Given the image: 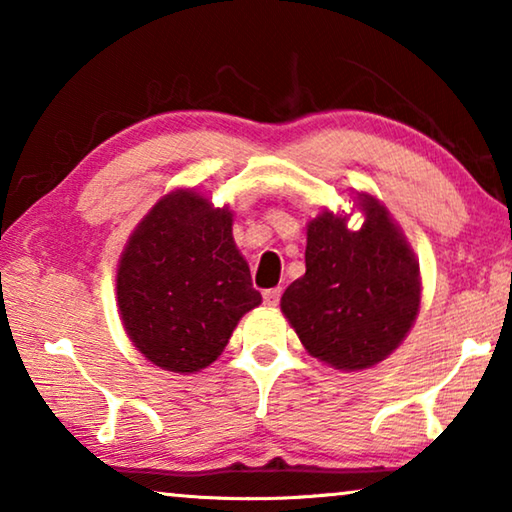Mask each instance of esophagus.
Returning <instances> with one entry per match:
<instances>
[{
  "label": "esophagus",
  "mask_w": 512,
  "mask_h": 512,
  "mask_svg": "<svg viewBox=\"0 0 512 512\" xmlns=\"http://www.w3.org/2000/svg\"><path fill=\"white\" fill-rule=\"evenodd\" d=\"M262 296H264V302H266V305H268V307H275V305H277V302H280V296H282V289H280V287H275V289H266V291L262 293Z\"/></svg>",
  "instance_id": "esophagus-1"
}]
</instances>
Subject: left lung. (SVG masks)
<instances>
[{
	"mask_svg": "<svg viewBox=\"0 0 512 512\" xmlns=\"http://www.w3.org/2000/svg\"><path fill=\"white\" fill-rule=\"evenodd\" d=\"M361 230L323 212L309 223L307 273L282 296V311L302 345L341 370L386 359L420 309V268L388 212L359 198Z\"/></svg>",
	"mask_w": 512,
	"mask_h": 512,
	"instance_id": "left-lung-1",
	"label": "left lung"
}]
</instances>
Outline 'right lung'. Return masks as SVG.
Masks as SVG:
<instances>
[{"label":"right lung","instance_id":"1","mask_svg":"<svg viewBox=\"0 0 512 512\" xmlns=\"http://www.w3.org/2000/svg\"><path fill=\"white\" fill-rule=\"evenodd\" d=\"M121 320L155 366L196 372L219 357L262 302L232 239V214L173 192L137 225L117 271Z\"/></svg>","mask_w":512,"mask_h":512}]
</instances>
